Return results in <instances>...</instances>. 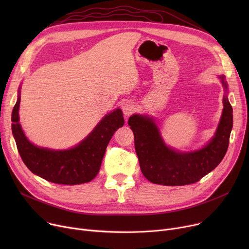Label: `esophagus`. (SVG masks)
<instances>
[{"instance_id":"1","label":"esophagus","mask_w":249,"mask_h":249,"mask_svg":"<svg viewBox=\"0 0 249 249\" xmlns=\"http://www.w3.org/2000/svg\"><path fill=\"white\" fill-rule=\"evenodd\" d=\"M122 111L125 117H129L130 115H132L135 111V106L132 102H125L122 105Z\"/></svg>"}]
</instances>
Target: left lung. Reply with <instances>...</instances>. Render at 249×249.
I'll use <instances>...</instances> for the list:
<instances>
[{"label": "left lung", "mask_w": 249, "mask_h": 249, "mask_svg": "<svg viewBox=\"0 0 249 249\" xmlns=\"http://www.w3.org/2000/svg\"><path fill=\"white\" fill-rule=\"evenodd\" d=\"M227 91V83L221 75ZM223 112L212 140L203 148L180 152L167 147L154 120L134 114L128 125L134 133V145L140 169L149 181L163 186H185L199 181L221 162L229 145L233 126V110L227 95L223 98Z\"/></svg>", "instance_id": "8db88e82"}]
</instances>
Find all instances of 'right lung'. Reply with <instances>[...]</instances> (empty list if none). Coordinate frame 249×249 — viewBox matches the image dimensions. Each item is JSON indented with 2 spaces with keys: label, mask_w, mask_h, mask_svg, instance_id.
I'll use <instances>...</instances> for the list:
<instances>
[{
  "label": "right lung",
  "mask_w": 249,
  "mask_h": 249,
  "mask_svg": "<svg viewBox=\"0 0 249 249\" xmlns=\"http://www.w3.org/2000/svg\"><path fill=\"white\" fill-rule=\"evenodd\" d=\"M19 96L12 112V133L23 162L30 171L59 185H80L98 175L107 145L118 128L124 125L122 111L107 114L81 143L67 150L38 147L25 136L19 123Z\"/></svg>",
  "instance_id": "1"
}]
</instances>
